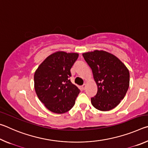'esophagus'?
I'll return each mask as SVG.
<instances>
[{
	"label": "esophagus",
	"instance_id": "1",
	"mask_svg": "<svg viewBox=\"0 0 148 148\" xmlns=\"http://www.w3.org/2000/svg\"><path fill=\"white\" fill-rule=\"evenodd\" d=\"M82 89H83L84 90H85V89H86V84L83 85V86H82Z\"/></svg>",
	"mask_w": 148,
	"mask_h": 148
}]
</instances>
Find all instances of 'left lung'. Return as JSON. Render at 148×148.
I'll list each match as a JSON object with an SVG mask.
<instances>
[{"mask_svg": "<svg viewBox=\"0 0 148 148\" xmlns=\"http://www.w3.org/2000/svg\"><path fill=\"white\" fill-rule=\"evenodd\" d=\"M91 69L97 92L91 104L100 111H109L124 99L129 87V71L121 60L104 50L82 54Z\"/></svg>", "mask_w": 148, "mask_h": 148, "instance_id": "left-lung-1", "label": "left lung"}]
</instances>
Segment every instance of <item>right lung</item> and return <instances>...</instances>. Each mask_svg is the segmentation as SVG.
<instances>
[{
  "instance_id": "add662e5",
  "label": "right lung",
  "mask_w": 148,
  "mask_h": 148,
  "mask_svg": "<svg viewBox=\"0 0 148 148\" xmlns=\"http://www.w3.org/2000/svg\"><path fill=\"white\" fill-rule=\"evenodd\" d=\"M79 54L58 51L46 57L34 75V89L49 111L64 114L75 104L79 89L72 84L71 69Z\"/></svg>"
}]
</instances>
